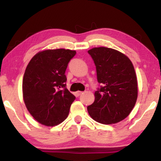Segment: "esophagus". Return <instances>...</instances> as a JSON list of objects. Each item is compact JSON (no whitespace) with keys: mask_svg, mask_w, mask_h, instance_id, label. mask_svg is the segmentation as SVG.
<instances>
[{"mask_svg":"<svg viewBox=\"0 0 161 161\" xmlns=\"http://www.w3.org/2000/svg\"><path fill=\"white\" fill-rule=\"evenodd\" d=\"M83 94V92H80V91H78V92H77L76 93H75V95L77 96V97H79L80 95V94Z\"/></svg>","mask_w":161,"mask_h":161,"instance_id":"34e87169","label":"esophagus"}]
</instances>
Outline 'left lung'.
I'll list each match as a JSON object with an SVG mask.
<instances>
[{
	"label": "left lung",
	"mask_w": 161,
	"mask_h": 161,
	"mask_svg": "<svg viewBox=\"0 0 161 161\" xmlns=\"http://www.w3.org/2000/svg\"><path fill=\"white\" fill-rule=\"evenodd\" d=\"M100 87L87 107L90 116L101 124H115L127 117L135 106L138 84L131 61L122 53L100 47L89 50Z\"/></svg>",
	"instance_id": "left-lung-1"
}]
</instances>
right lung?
Returning a JSON list of instances; mask_svg holds the SVG:
<instances>
[{
	"label": "right lung",
	"mask_w": 161,
	"mask_h": 161,
	"mask_svg": "<svg viewBox=\"0 0 161 161\" xmlns=\"http://www.w3.org/2000/svg\"><path fill=\"white\" fill-rule=\"evenodd\" d=\"M75 50L56 49L39 52L26 67L23 80V100L37 122L55 126L64 121L75 97L67 89L65 71Z\"/></svg>",
	"instance_id": "add662e5"
}]
</instances>
